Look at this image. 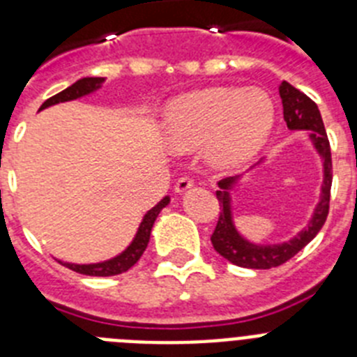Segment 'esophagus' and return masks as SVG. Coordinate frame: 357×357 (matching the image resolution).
Segmentation results:
<instances>
[{
	"mask_svg": "<svg viewBox=\"0 0 357 357\" xmlns=\"http://www.w3.org/2000/svg\"><path fill=\"white\" fill-rule=\"evenodd\" d=\"M193 188V181L189 178V176H182V178H178L175 184V193L182 195L185 193V191H189V189Z\"/></svg>",
	"mask_w": 357,
	"mask_h": 357,
	"instance_id": "34e87169",
	"label": "esophagus"
}]
</instances>
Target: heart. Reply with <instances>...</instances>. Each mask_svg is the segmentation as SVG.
Returning <instances> with one entry per match:
<instances>
[{"mask_svg":"<svg viewBox=\"0 0 357 357\" xmlns=\"http://www.w3.org/2000/svg\"><path fill=\"white\" fill-rule=\"evenodd\" d=\"M275 127V103L259 87H207L182 94L162 114L164 143L173 151L204 150L218 172H238L266 146Z\"/></svg>","mask_w":357,"mask_h":357,"instance_id":"b5f03b06","label":"heart"}]
</instances>
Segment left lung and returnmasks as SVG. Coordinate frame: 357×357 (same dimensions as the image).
I'll use <instances>...</instances> for the list:
<instances>
[{
	"mask_svg": "<svg viewBox=\"0 0 357 357\" xmlns=\"http://www.w3.org/2000/svg\"><path fill=\"white\" fill-rule=\"evenodd\" d=\"M280 100H282V109H284V121L289 130H305L307 139L311 141L313 148L320 155L324 162V182H321L320 202L313 211V216L307 225L293 236L289 241L273 243V245H261L247 239L236 229L234 216H232V191L236 185H239L245 175H236L223 178L218 182L216 197L220 202V218H218L216 229L211 236L214 250L225 257L236 266L252 268V270H268L275 268L289 261L295 254L302 250L314 236L320 232L329 214V200H331V184H333V160H331V146L327 139V132L321 121L320 110L317 103L304 93L295 89L291 84L282 82L279 87ZM264 160L257 162L255 166L263 164ZM252 166L248 172L255 169Z\"/></svg>",
	"mask_w": 357,
	"mask_h": 357,
	"instance_id": "8db88e82",
	"label": "left lung"
}]
</instances>
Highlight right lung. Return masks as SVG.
<instances>
[{
  "label": "right lung",
  "mask_w": 357,
  "mask_h": 357,
  "mask_svg": "<svg viewBox=\"0 0 357 357\" xmlns=\"http://www.w3.org/2000/svg\"><path fill=\"white\" fill-rule=\"evenodd\" d=\"M105 78L102 77H85L77 80L73 85H69L68 89L61 91L59 94L52 96L50 100L40 105L39 110L48 109V107L56 105V103L64 102H73V100H78L82 96H87V94H93L94 91H98L103 85ZM169 204V197H164L162 200L157 204L155 207H151L146 214L143 216V222L139 223V229L135 232L134 239L128 245L121 254H118L112 259L102 261V263H91V264H77V263H64V261H59L61 264L68 266L73 272L82 273V275H91V277H110V275H119V273L127 272L134 266L137 261L141 259L143 252L146 250L148 241H150L151 227L155 223L157 216H159L160 211Z\"/></svg>",
  "instance_id": "1"
}]
</instances>
